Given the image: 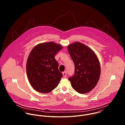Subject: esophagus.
Returning a JSON list of instances; mask_svg holds the SVG:
<instances>
[{
    "label": "esophagus",
    "instance_id": "obj_1",
    "mask_svg": "<svg viewBox=\"0 0 125 125\" xmlns=\"http://www.w3.org/2000/svg\"><path fill=\"white\" fill-rule=\"evenodd\" d=\"M62 74H63V77L64 78H66V76H67V72H66V71H64V72H63Z\"/></svg>",
    "mask_w": 125,
    "mask_h": 125
}]
</instances>
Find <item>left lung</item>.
I'll return each mask as SVG.
<instances>
[{
	"label": "left lung",
	"mask_w": 125,
	"mask_h": 125,
	"mask_svg": "<svg viewBox=\"0 0 125 125\" xmlns=\"http://www.w3.org/2000/svg\"><path fill=\"white\" fill-rule=\"evenodd\" d=\"M75 65V73L68 80L78 93L91 92L97 84L100 75V64L95 52L85 44L76 42L68 46Z\"/></svg>",
	"instance_id": "1"
}]
</instances>
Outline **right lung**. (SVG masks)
<instances>
[{"label": "right lung", "mask_w": 125, "mask_h": 125, "mask_svg": "<svg viewBox=\"0 0 125 125\" xmlns=\"http://www.w3.org/2000/svg\"><path fill=\"white\" fill-rule=\"evenodd\" d=\"M62 48L55 42H43L35 45L30 53L26 64L27 75L34 90L46 94L58 85L63 75L54 57Z\"/></svg>", "instance_id": "right-lung-1"}]
</instances>
